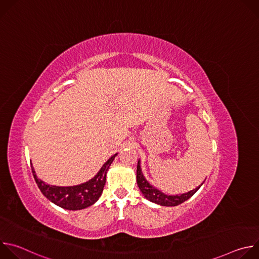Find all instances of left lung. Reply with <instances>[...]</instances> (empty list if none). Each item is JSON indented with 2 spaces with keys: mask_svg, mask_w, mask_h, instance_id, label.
<instances>
[{
  "mask_svg": "<svg viewBox=\"0 0 259 259\" xmlns=\"http://www.w3.org/2000/svg\"><path fill=\"white\" fill-rule=\"evenodd\" d=\"M136 180H137V186H138L140 192L142 193V195L145 199H147V200L155 203V204H158L160 206H166V207L177 206V205H179L183 202H186L203 186V183H204V181H203L198 188H196L195 190L190 191L186 194L173 195V196L166 195V194L162 193L160 190L153 187L152 184L146 180V178L144 177V175L142 173V170H141L140 160H138V163H137Z\"/></svg>",
  "mask_w": 259,
  "mask_h": 259,
  "instance_id": "1",
  "label": "left lung"
}]
</instances>
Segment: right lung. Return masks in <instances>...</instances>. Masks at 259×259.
<instances>
[{"instance_id":"obj_1","label":"right lung","mask_w":259,"mask_h":259,"mask_svg":"<svg viewBox=\"0 0 259 259\" xmlns=\"http://www.w3.org/2000/svg\"><path fill=\"white\" fill-rule=\"evenodd\" d=\"M117 155L110 157L93 178L72 187H57L44 182L36 176L31 163L30 165L33 178L42 194L53 204L66 210L75 211L85 209L98 201L103 192L107 170Z\"/></svg>"}]
</instances>
